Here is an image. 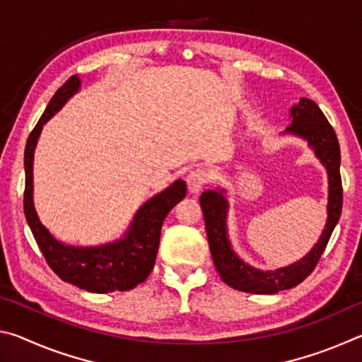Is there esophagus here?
Instances as JSON below:
<instances>
[{
    "mask_svg": "<svg viewBox=\"0 0 362 362\" xmlns=\"http://www.w3.org/2000/svg\"><path fill=\"white\" fill-rule=\"evenodd\" d=\"M206 182H207V174L203 169L189 170V174L187 175V185H188L189 193L193 194H198L206 185Z\"/></svg>",
    "mask_w": 362,
    "mask_h": 362,
    "instance_id": "1",
    "label": "esophagus"
}]
</instances>
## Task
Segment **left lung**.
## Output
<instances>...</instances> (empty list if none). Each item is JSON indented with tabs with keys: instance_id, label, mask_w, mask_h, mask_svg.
I'll return each mask as SVG.
<instances>
[{
	"instance_id": "8db88e82",
	"label": "left lung",
	"mask_w": 362,
	"mask_h": 362,
	"mask_svg": "<svg viewBox=\"0 0 362 362\" xmlns=\"http://www.w3.org/2000/svg\"><path fill=\"white\" fill-rule=\"evenodd\" d=\"M291 124L283 134L303 139L315 156L327 170V220L320 240L302 259L278 269H259L244 262L235 252L228 236V199L226 189L217 187L201 194L199 204L204 214L207 240H209L214 265L225 284L236 291L249 293H276L291 289L308 276L320 262L329 238L341 214V177H340V145L332 126L321 108L313 100L302 99L291 108Z\"/></svg>"
}]
</instances>
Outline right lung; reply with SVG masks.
I'll use <instances>...</instances> for the list:
<instances>
[{"instance_id":"1","label":"right lung","mask_w":362,"mask_h":362,"mask_svg":"<svg viewBox=\"0 0 362 362\" xmlns=\"http://www.w3.org/2000/svg\"><path fill=\"white\" fill-rule=\"evenodd\" d=\"M79 88H81V79L78 75L71 76L54 94L38 124L28 136L25 156H23V166H25L23 211L47 265L60 279L79 289L95 293L131 291L137 284L144 283L155 267L163 222L169 211L185 198L187 185L179 179L145 201L134 216L129 228L119 240L99 246H71L59 241L41 223L35 209L33 158L42 126L65 105L70 97L78 93Z\"/></svg>"}]
</instances>
